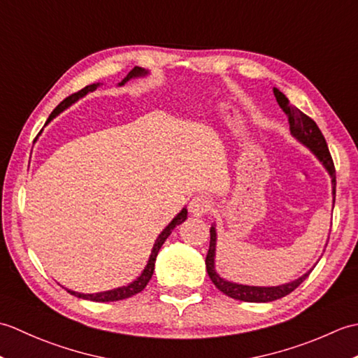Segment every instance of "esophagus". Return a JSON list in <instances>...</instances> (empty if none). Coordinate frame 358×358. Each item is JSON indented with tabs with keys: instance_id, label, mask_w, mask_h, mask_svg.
Listing matches in <instances>:
<instances>
[{
	"instance_id": "1",
	"label": "esophagus",
	"mask_w": 358,
	"mask_h": 358,
	"mask_svg": "<svg viewBox=\"0 0 358 358\" xmlns=\"http://www.w3.org/2000/svg\"><path fill=\"white\" fill-rule=\"evenodd\" d=\"M210 209H212V201L204 195L194 196L191 203H189V212H191L194 217L206 215Z\"/></svg>"
}]
</instances>
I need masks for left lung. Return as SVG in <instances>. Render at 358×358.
<instances>
[{"label":"left lung","mask_w":358,"mask_h":358,"mask_svg":"<svg viewBox=\"0 0 358 358\" xmlns=\"http://www.w3.org/2000/svg\"><path fill=\"white\" fill-rule=\"evenodd\" d=\"M273 95H275L280 108L283 109V112L289 118V129H291V135L296 141L301 143L303 146H306L310 152H313L318 162H320L324 169L328 171L331 181H332V201L336 203V167H334L332 157L329 154L328 144H326V140H324L322 131L318 129V126L315 124V121L313 118L305 115V113H303L300 109H296L295 106L289 104V100L286 98V95L283 92H280L277 87H273ZM215 250H217V229H215V223H214L210 226V243H209V250L206 255V269L209 273V278L223 294L231 296V299L240 300V301L268 303V301L278 300V299H281V296L291 294L294 289L299 287L303 281L306 280L310 271H313L310 269L306 273H303L301 277L289 281V283L278 285V286L240 285V283H234V281L226 280L220 275V273H217Z\"/></svg>","instance_id":"obj_1"}]
</instances>
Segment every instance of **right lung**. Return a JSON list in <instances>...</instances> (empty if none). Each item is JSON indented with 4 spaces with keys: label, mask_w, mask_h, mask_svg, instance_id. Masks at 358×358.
Returning a JSON list of instances; mask_svg holds the SVG:
<instances>
[{
    "label": "right lung",
    "mask_w": 358,
    "mask_h": 358,
    "mask_svg": "<svg viewBox=\"0 0 358 358\" xmlns=\"http://www.w3.org/2000/svg\"><path fill=\"white\" fill-rule=\"evenodd\" d=\"M149 73V71L143 69V67H138L135 66L134 69L129 72L126 77L123 78V81L118 83V86H124L127 81H131L134 78H140V77H146V75ZM96 87H100V83H96V85H90V86H86L85 89H81L80 92L73 94L71 96H67L64 101L59 103L55 109H53V112L49 115L48 121H45V124L50 123V121L58 117L59 113H62L63 110H66L69 106H72L73 103H77L80 98L85 96L86 94L89 92H94V90ZM187 218V209L183 208L181 209L177 215L173 217L172 222L167 224L164 229L162 231V234L158 235V238L155 240L154 243V248H152L150 250V255H149V260H148V264L146 268L143 269V272L140 273L138 277H136L134 281H131V283L126 285V286H121V287H115V289H110V291H104V292H95V294H83V292H75V291H71V289H66L67 292L78 296V299H83V300H90V301H118V300H124V299H129V296H132L135 294L141 292L144 287H146V285L149 283V280L152 278V273H154V269H155V260H157V255H158V250L162 249L163 243L166 241V238L169 237V235L172 234V231L175 229V226H178L185 222V220Z\"/></svg>",
    "instance_id": "right-lung-1"
}]
</instances>
